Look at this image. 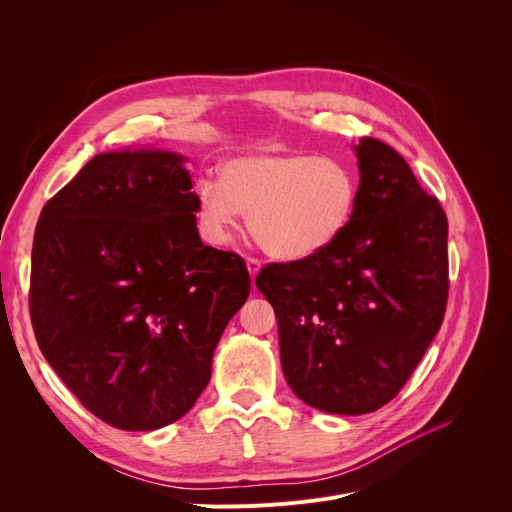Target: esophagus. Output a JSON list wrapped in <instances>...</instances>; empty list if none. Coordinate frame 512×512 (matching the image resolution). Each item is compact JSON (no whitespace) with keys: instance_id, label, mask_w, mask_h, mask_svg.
I'll return each mask as SVG.
<instances>
[{"instance_id":"esophagus-1","label":"esophagus","mask_w":512,"mask_h":512,"mask_svg":"<svg viewBox=\"0 0 512 512\" xmlns=\"http://www.w3.org/2000/svg\"><path fill=\"white\" fill-rule=\"evenodd\" d=\"M247 270H249L251 278H255L259 274V270H261V261L257 257H249L247 259Z\"/></svg>"}]
</instances>
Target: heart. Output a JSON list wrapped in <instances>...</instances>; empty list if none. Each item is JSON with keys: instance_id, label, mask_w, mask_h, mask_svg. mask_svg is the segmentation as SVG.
<instances>
[{"instance_id": "b5f03b06", "label": "heart", "mask_w": 512, "mask_h": 512, "mask_svg": "<svg viewBox=\"0 0 512 512\" xmlns=\"http://www.w3.org/2000/svg\"><path fill=\"white\" fill-rule=\"evenodd\" d=\"M359 178L336 157L311 153H255L230 159L222 180L197 184V218L203 236L224 245L249 213V230L272 257L307 259L351 226Z\"/></svg>"}]
</instances>
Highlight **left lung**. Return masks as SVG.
Listing matches in <instances>:
<instances>
[{
    "label": "left lung",
    "instance_id": "8db88e82",
    "mask_svg": "<svg viewBox=\"0 0 512 512\" xmlns=\"http://www.w3.org/2000/svg\"><path fill=\"white\" fill-rule=\"evenodd\" d=\"M351 226L307 259L267 263L257 288L278 319L286 382L309 407L365 415L400 392L448 301V222L386 143L363 137Z\"/></svg>",
    "mask_w": 512,
    "mask_h": 512
}]
</instances>
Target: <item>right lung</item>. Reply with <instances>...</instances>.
Listing matches in <instances>:
<instances>
[{"instance_id": "1", "label": "right lung", "mask_w": 512, "mask_h": 512, "mask_svg": "<svg viewBox=\"0 0 512 512\" xmlns=\"http://www.w3.org/2000/svg\"><path fill=\"white\" fill-rule=\"evenodd\" d=\"M170 151L99 153L37 222L35 338L83 407L126 432L193 409L211 357L245 305V259L207 247L197 195Z\"/></svg>"}]
</instances>
